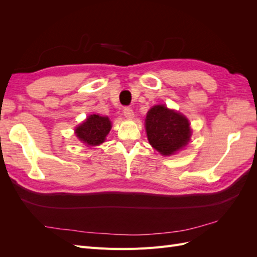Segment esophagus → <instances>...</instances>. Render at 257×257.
Listing matches in <instances>:
<instances>
[{"label": "esophagus", "mask_w": 257, "mask_h": 257, "mask_svg": "<svg viewBox=\"0 0 257 257\" xmlns=\"http://www.w3.org/2000/svg\"><path fill=\"white\" fill-rule=\"evenodd\" d=\"M123 113H124V115H125V118H127V119H133L134 118V111L130 107L124 108Z\"/></svg>", "instance_id": "obj_1"}]
</instances>
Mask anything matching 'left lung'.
<instances>
[{
    "label": "left lung",
    "instance_id": "obj_1",
    "mask_svg": "<svg viewBox=\"0 0 257 257\" xmlns=\"http://www.w3.org/2000/svg\"><path fill=\"white\" fill-rule=\"evenodd\" d=\"M146 132L149 144L165 157L181 150L192 135L186 116L164 105H155L148 111Z\"/></svg>",
    "mask_w": 257,
    "mask_h": 257
}]
</instances>
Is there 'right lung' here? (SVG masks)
<instances>
[{"mask_svg":"<svg viewBox=\"0 0 257 257\" xmlns=\"http://www.w3.org/2000/svg\"><path fill=\"white\" fill-rule=\"evenodd\" d=\"M111 130V121L108 116L91 114L75 130V134L80 142L90 146L103 144Z\"/></svg>","mask_w":257,"mask_h":257,"instance_id":"1","label":"right lung"}]
</instances>
